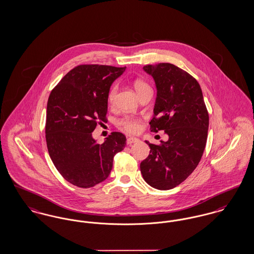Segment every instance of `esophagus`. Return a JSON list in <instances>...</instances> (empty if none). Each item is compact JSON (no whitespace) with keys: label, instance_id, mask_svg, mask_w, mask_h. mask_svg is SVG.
<instances>
[{"label":"esophagus","instance_id":"obj_1","mask_svg":"<svg viewBox=\"0 0 254 254\" xmlns=\"http://www.w3.org/2000/svg\"><path fill=\"white\" fill-rule=\"evenodd\" d=\"M138 140H139V139L136 138V137H133V136L128 137V138H127V144H128V145H131V144H133V143L137 142Z\"/></svg>","mask_w":254,"mask_h":254}]
</instances>
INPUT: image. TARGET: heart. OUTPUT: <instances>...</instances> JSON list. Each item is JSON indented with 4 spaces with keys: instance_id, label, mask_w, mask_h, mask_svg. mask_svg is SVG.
<instances>
[{
    "instance_id": "b5f03b06",
    "label": "heart",
    "mask_w": 254,
    "mask_h": 254,
    "mask_svg": "<svg viewBox=\"0 0 254 254\" xmlns=\"http://www.w3.org/2000/svg\"><path fill=\"white\" fill-rule=\"evenodd\" d=\"M133 85H134V89H135L137 94L140 93L142 90H144L145 88L148 87V85L145 82L140 80L135 81ZM117 91H118V86L117 85L112 86V88L110 89L107 96L108 102L110 104L114 102ZM119 125L123 130H125L127 132H130V133H135L140 129V122H139V121L137 119L132 118V117H124L123 119H121V121H119Z\"/></svg>"
}]
</instances>
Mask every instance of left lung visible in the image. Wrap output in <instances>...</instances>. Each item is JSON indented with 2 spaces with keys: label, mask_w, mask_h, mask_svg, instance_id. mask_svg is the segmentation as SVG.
Segmentation results:
<instances>
[{
  "label": "left lung",
  "mask_w": 254,
  "mask_h": 254,
  "mask_svg": "<svg viewBox=\"0 0 254 254\" xmlns=\"http://www.w3.org/2000/svg\"><path fill=\"white\" fill-rule=\"evenodd\" d=\"M157 87L152 132L163 130L169 138L160 145L146 141L150 154L140 163L149 186L168 190L182 184L199 164L206 144L209 117L200 84L170 63L146 65Z\"/></svg>",
  "instance_id": "1"
}]
</instances>
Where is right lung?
Segmentation results:
<instances>
[{"label": "right lung", "mask_w": 254, "mask_h": 254, "mask_svg": "<svg viewBox=\"0 0 254 254\" xmlns=\"http://www.w3.org/2000/svg\"><path fill=\"white\" fill-rule=\"evenodd\" d=\"M126 67L79 65L55 86L47 105L46 141L54 166L69 184L90 188L105 181L126 136L113 132L102 144L93 137L107 121L108 93Z\"/></svg>", "instance_id": "add662e5"}]
</instances>
